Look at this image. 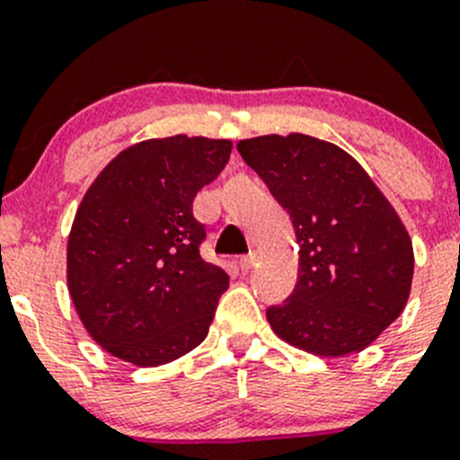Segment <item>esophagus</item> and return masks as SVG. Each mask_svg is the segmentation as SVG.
<instances>
[{"label":"esophagus","instance_id":"obj_1","mask_svg":"<svg viewBox=\"0 0 460 460\" xmlns=\"http://www.w3.org/2000/svg\"><path fill=\"white\" fill-rule=\"evenodd\" d=\"M256 261H258V253L256 252H249L247 256L240 258V267H243V270L247 271V270H252L253 265H256Z\"/></svg>","mask_w":460,"mask_h":460}]
</instances>
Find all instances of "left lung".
Segmentation results:
<instances>
[{"mask_svg": "<svg viewBox=\"0 0 460 460\" xmlns=\"http://www.w3.org/2000/svg\"><path fill=\"white\" fill-rule=\"evenodd\" d=\"M238 153L296 234V288L267 307L274 332L321 358L364 350L398 319L411 289L413 247L395 208L328 141L267 135L240 141Z\"/></svg>", "mask_w": 460, "mask_h": 460, "instance_id": "left-lung-1", "label": "left lung"}]
</instances>
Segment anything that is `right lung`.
I'll use <instances>...</instances> for the list:
<instances>
[{
	"label": "right lung",
	"instance_id": "add662e5",
	"mask_svg": "<svg viewBox=\"0 0 460 460\" xmlns=\"http://www.w3.org/2000/svg\"><path fill=\"white\" fill-rule=\"evenodd\" d=\"M231 141L166 137L130 146L84 193L66 244V283L80 321L107 353L159 367L204 341L229 288L207 262L193 199Z\"/></svg>",
	"mask_w": 460,
	"mask_h": 460
}]
</instances>
